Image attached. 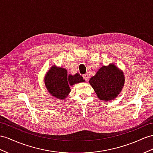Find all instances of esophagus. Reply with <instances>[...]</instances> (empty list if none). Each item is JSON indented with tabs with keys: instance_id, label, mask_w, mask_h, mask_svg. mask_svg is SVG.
I'll return each mask as SVG.
<instances>
[{
	"instance_id": "obj_1",
	"label": "esophagus",
	"mask_w": 153,
	"mask_h": 153,
	"mask_svg": "<svg viewBox=\"0 0 153 153\" xmlns=\"http://www.w3.org/2000/svg\"><path fill=\"white\" fill-rule=\"evenodd\" d=\"M83 77L84 79H85L86 81H88V77H89V76H88V74H84Z\"/></svg>"
}]
</instances>
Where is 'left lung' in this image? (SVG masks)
<instances>
[{
	"label": "left lung",
	"instance_id": "8db88e82",
	"mask_svg": "<svg viewBox=\"0 0 153 153\" xmlns=\"http://www.w3.org/2000/svg\"><path fill=\"white\" fill-rule=\"evenodd\" d=\"M98 98L109 101L119 96L125 84L123 72L113 63L103 66L89 80Z\"/></svg>",
	"mask_w": 153,
	"mask_h": 153
}]
</instances>
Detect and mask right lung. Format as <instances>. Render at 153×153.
<instances>
[{"instance_id": "add662e5", "label": "right lung", "mask_w": 153, "mask_h": 153, "mask_svg": "<svg viewBox=\"0 0 153 153\" xmlns=\"http://www.w3.org/2000/svg\"><path fill=\"white\" fill-rule=\"evenodd\" d=\"M44 81L49 94L62 101L71 91L70 87L85 81L79 74H68L65 68L53 65L45 74Z\"/></svg>"}]
</instances>
